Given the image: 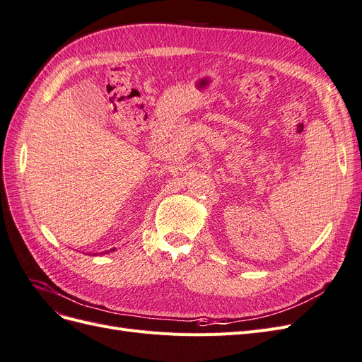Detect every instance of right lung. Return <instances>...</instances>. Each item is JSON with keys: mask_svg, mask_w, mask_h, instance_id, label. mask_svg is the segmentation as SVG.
Wrapping results in <instances>:
<instances>
[{"mask_svg": "<svg viewBox=\"0 0 362 362\" xmlns=\"http://www.w3.org/2000/svg\"><path fill=\"white\" fill-rule=\"evenodd\" d=\"M113 250H115V249H113Z\"/></svg>", "mask_w": 362, "mask_h": 362, "instance_id": "obj_1", "label": "right lung"}]
</instances>
